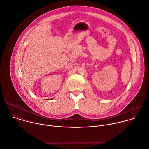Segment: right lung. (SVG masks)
Here are the masks:
<instances>
[{
	"mask_svg": "<svg viewBox=\"0 0 149 149\" xmlns=\"http://www.w3.org/2000/svg\"><path fill=\"white\" fill-rule=\"evenodd\" d=\"M52 99H49V100H52Z\"/></svg>",
	"mask_w": 149,
	"mask_h": 149,
	"instance_id": "add662e5",
	"label": "right lung"
}]
</instances>
